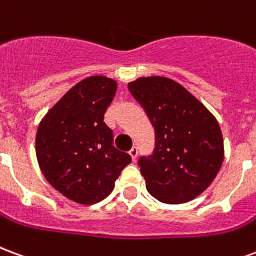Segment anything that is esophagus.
I'll use <instances>...</instances> for the list:
<instances>
[{
    "label": "esophagus",
    "instance_id": "esophagus-1",
    "mask_svg": "<svg viewBox=\"0 0 256 256\" xmlns=\"http://www.w3.org/2000/svg\"><path fill=\"white\" fill-rule=\"evenodd\" d=\"M128 154H130V156L133 158V160H136V159H137V156H138V148H137V146H133L132 150H128Z\"/></svg>",
    "mask_w": 256,
    "mask_h": 256
}]
</instances>
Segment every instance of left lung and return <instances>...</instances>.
Masks as SVG:
<instances>
[{
  "label": "left lung",
  "mask_w": 256,
  "mask_h": 256,
  "mask_svg": "<svg viewBox=\"0 0 256 256\" xmlns=\"http://www.w3.org/2000/svg\"><path fill=\"white\" fill-rule=\"evenodd\" d=\"M128 90L155 128V150L138 160L146 190L167 204L198 198L224 162V138L214 115L170 78H138Z\"/></svg>",
  "instance_id": "1"
}]
</instances>
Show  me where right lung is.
Returning <instances> with one entry per match:
<instances>
[{
	"label": "right lung",
	"mask_w": 256,
	"mask_h": 256,
	"mask_svg": "<svg viewBox=\"0 0 256 256\" xmlns=\"http://www.w3.org/2000/svg\"><path fill=\"white\" fill-rule=\"evenodd\" d=\"M116 80L102 75L82 79L48 111L38 126L36 152L44 177L79 204L106 198L132 156L114 146L104 114Z\"/></svg>",
	"instance_id": "add662e5"
}]
</instances>
